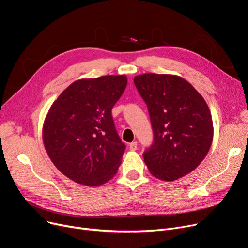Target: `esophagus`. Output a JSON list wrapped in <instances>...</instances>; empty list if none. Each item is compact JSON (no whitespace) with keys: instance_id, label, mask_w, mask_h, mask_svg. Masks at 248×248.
I'll return each mask as SVG.
<instances>
[{"instance_id":"1","label":"esophagus","mask_w":248,"mask_h":248,"mask_svg":"<svg viewBox=\"0 0 248 248\" xmlns=\"http://www.w3.org/2000/svg\"><path fill=\"white\" fill-rule=\"evenodd\" d=\"M137 148H138V143H137V142H132V143L130 144V149H131L132 151H136Z\"/></svg>"}]
</instances>
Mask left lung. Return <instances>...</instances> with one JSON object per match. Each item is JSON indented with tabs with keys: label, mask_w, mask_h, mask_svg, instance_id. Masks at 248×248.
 <instances>
[{
	"label": "left lung",
	"mask_w": 248,
	"mask_h": 248,
	"mask_svg": "<svg viewBox=\"0 0 248 248\" xmlns=\"http://www.w3.org/2000/svg\"><path fill=\"white\" fill-rule=\"evenodd\" d=\"M148 106L154 143L143 154L154 177L173 181L195 170L211 148V111L193 86L176 75L148 73L134 78Z\"/></svg>",
	"instance_id": "1"
}]
</instances>
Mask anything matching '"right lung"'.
I'll list each match as a JSON object with an SVG mask.
<instances>
[{
  "label": "right lung",
  "mask_w": 248,
  "mask_h": 248,
  "mask_svg": "<svg viewBox=\"0 0 248 248\" xmlns=\"http://www.w3.org/2000/svg\"><path fill=\"white\" fill-rule=\"evenodd\" d=\"M127 84L125 75L73 82L53 102L42 125L46 153L63 175L79 185L109 181L122 163L125 145L111 109Z\"/></svg>",
  "instance_id": "right-lung-1"
}]
</instances>
